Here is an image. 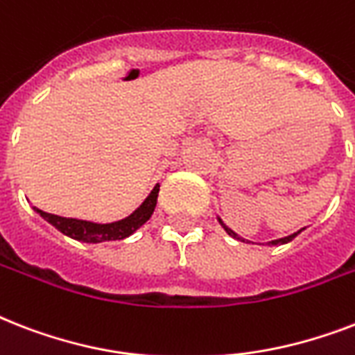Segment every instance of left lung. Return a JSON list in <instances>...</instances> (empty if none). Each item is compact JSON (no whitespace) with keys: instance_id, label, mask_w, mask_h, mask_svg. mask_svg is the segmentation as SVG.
Wrapping results in <instances>:
<instances>
[{"instance_id":"left-lung-1","label":"left lung","mask_w":355,"mask_h":355,"mask_svg":"<svg viewBox=\"0 0 355 355\" xmlns=\"http://www.w3.org/2000/svg\"><path fill=\"white\" fill-rule=\"evenodd\" d=\"M217 219H219V217H217ZM219 223H221V227L225 228V230H227V234H228V236L236 237V239H241L243 243H245V241H247V243H250V241H248V239H243V237H239V236H237V234L234 232V230H230V228H228L227 225H225V223L221 221V219H219ZM302 230H304V228H302ZM302 230H298V232L291 234V236H287V237H280V239H275V241H269V243H270V245H284V243H289V241H293V239H295V237H297L298 234L302 232Z\"/></svg>"}]
</instances>
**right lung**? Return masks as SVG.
<instances>
[{
    "mask_svg": "<svg viewBox=\"0 0 355 355\" xmlns=\"http://www.w3.org/2000/svg\"><path fill=\"white\" fill-rule=\"evenodd\" d=\"M158 191H160V184H156L149 197L139 205V208L130 214L128 217L121 219V221L114 223H92L83 221V219H71V217H60L47 214L44 210L35 208L36 214H40L49 225L57 228L58 232H62L64 236L77 239L83 243H103V241H118V239H125L130 234H134L141 225L149 221V217L153 216L156 206V199H158Z\"/></svg>",
    "mask_w": 355,
    "mask_h": 355,
    "instance_id": "add662e5",
    "label": "right lung"
}]
</instances>
